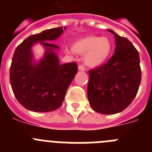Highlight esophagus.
Here are the masks:
<instances>
[{"label":"esophagus","instance_id":"esophagus-1","mask_svg":"<svg viewBox=\"0 0 152 152\" xmlns=\"http://www.w3.org/2000/svg\"><path fill=\"white\" fill-rule=\"evenodd\" d=\"M78 70L79 71H84V70H85V68L84 67V65L80 64V65H78Z\"/></svg>","mask_w":152,"mask_h":152}]
</instances>
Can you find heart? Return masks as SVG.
<instances>
[{
  "instance_id": "1",
  "label": "heart",
  "mask_w": 152,
  "mask_h": 152,
  "mask_svg": "<svg viewBox=\"0 0 152 152\" xmlns=\"http://www.w3.org/2000/svg\"><path fill=\"white\" fill-rule=\"evenodd\" d=\"M75 53L85 54L84 62L88 66L94 68L103 64L113 50V44L107 37L87 36L75 40L72 45Z\"/></svg>"
}]
</instances>
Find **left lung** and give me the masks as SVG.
Listing matches in <instances>:
<instances>
[{"label":"left lung","instance_id":"obj_1","mask_svg":"<svg viewBox=\"0 0 152 152\" xmlns=\"http://www.w3.org/2000/svg\"><path fill=\"white\" fill-rule=\"evenodd\" d=\"M116 49L107 63L90 70L88 97L90 106L102 114L122 112L132 102L142 79L140 58L131 42L114 31Z\"/></svg>","mask_w":152,"mask_h":152}]
</instances>
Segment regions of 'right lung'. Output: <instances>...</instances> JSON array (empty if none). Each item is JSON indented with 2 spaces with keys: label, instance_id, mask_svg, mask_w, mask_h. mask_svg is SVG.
<instances>
[{
  "label": "right lung",
  "instance_id": "obj_1",
  "mask_svg": "<svg viewBox=\"0 0 152 152\" xmlns=\"http://www.w3.org/2000/svg\"><path fill=\"white\" fill-rule=\"evenodd\" d=\"M65 29L53 28L31 35L15 49L10 69V85L19 103L29 110L46 113L59 108L77 74V63L60 64L55 52L59 47L48 42L58 38ZM38 41L46 52L35 63L31 49Z\"/></svg>",
  "mask_w": 152,
  "mask_h": 152
}]
</instances>
